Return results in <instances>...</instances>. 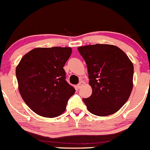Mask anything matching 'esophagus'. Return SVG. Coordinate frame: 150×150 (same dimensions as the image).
I'll use <instances>...</instances> for the list:
<instances>
[{"instance_id":"34e87169","label":"esophagus","mask_w":150,"mask_h":150,"mask_svg":"<svg viewBox=\"0 0 150 150\" xmlns=\"http://www.w3.org/2000/svg\"><path fill=\"white\" fill-rule=\"evenodd\" d=\"M83 84H84V81H80V82L77 84V87H78V89L81 88V87L83 86Z\"/></svg>"}]
</instances>
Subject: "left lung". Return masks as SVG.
I'll return each mask as SVG.
<instances>
[{
    "instance_id": "obj_1",
    "label": "left lung",
    "mask_w": 150,
    "mask_h": 150,
    "mask_svg": "<svg viewBox=\"0 0 150 150\" xmlns=\"http://www.w3.org/2000/svg\"><path fill=\"white\" fill-rule=\"evenodd\" d=\"M85 60L93 93L83 98L90 113L100 117L117 112L133 89V66L127 54L116 46L94 44L78 47Z\"/></svg>"
}]
</instances>
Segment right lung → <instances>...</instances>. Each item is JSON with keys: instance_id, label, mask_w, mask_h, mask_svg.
<instances>
[{"instance_id": "obj_1", "label": "right lung", "mask_w": 150, "mask_h": 150, "mask_svg": "<svg viewBox=\"0 0 150 150\" xmlns=\"http://www.w3.org/2000/svg\"><path fill=\"white\" fill-rule=\"evenodd\" d=\"M71 47L35 48L23 57L16 69L19 91L35 114L56 117L65 112L75 89L66 81L64 67Z\"/></svg>"}]
</instances>
